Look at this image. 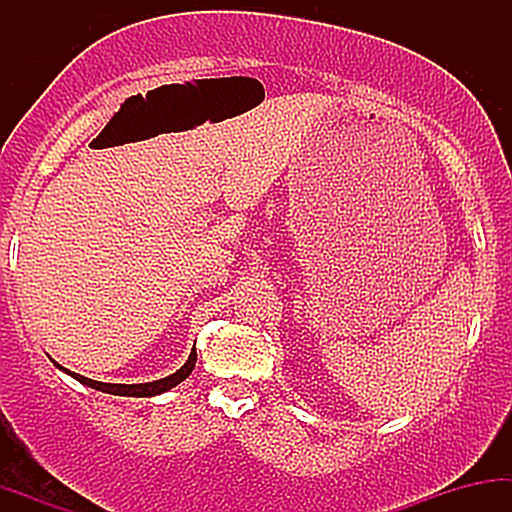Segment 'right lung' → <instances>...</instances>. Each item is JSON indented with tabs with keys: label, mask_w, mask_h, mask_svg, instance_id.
I'll list each match as a JSON object with an SVG mask.
<instances>
[{
	"label": "right lung",
	"mask_w": 512,
	"mask_h": 512,
	"mask_svg": "<svg viewBox=\"0 0 512 512\" xmlns=\"http://www.w3.org/2000/svg\"><path fill=\"white\" fill-rule=\"evenodd\" d=\"M195 363H197V349L190 351V358H187V363L182 366L180 370H175L173 375H168V378H161V380H154V383H139V385H115V383H98V380H91V378H84V375L79 373H72V370L62 368L60 363H55L57 368H62L64 373L72 375L74 380H79L81 385H88L93 387V390H101V392H108V395H120V397H156L161 395V392H168L170 387L180 385L182 380L187 378V375L195 370Z\"/></svg>",
	"instance_id": "obj_1"
}]
</instances>
